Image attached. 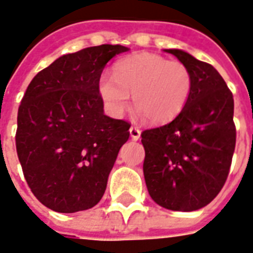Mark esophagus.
<instances>
[{
	"instance_id": "esophagus-1",
	"label": "esophagus",
	"mask_w": 253,
	"mask_h": 253,
	"mask_svg": "<svg viewBox=\"0 0 253 253\" xmlns=\"http://www.w3.org/2000/svg\"><path fill=\"white\" fill-rule=\"evenodd\" d=\"M129 132H130V137H132V140H138V138L141 137V130L137 128V126H130Z\"/></svg>"
}]
</instances>
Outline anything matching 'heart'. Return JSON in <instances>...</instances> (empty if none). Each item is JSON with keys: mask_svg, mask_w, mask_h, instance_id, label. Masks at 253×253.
<instances>
[{"mask_svg": "<svg viewBox=\"0 0 253 253\" xmlns=\"http://www.w3.org/2000/svg\"><path fill=\"white\" fill-rule=\"evenodd\" d=\"M191 92L193 74L186 64L150 52L119 60L113 75L104 72L99 79L100 97L111 115L121 116L133 93V105L154 124L179 115Z\"/></svg>", "mask_w": 253, "mask_h": 253, "instance_id": "obj_1", "label": "heart"}]
</instances>
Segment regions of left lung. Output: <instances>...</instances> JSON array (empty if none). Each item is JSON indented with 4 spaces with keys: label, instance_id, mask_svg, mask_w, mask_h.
Instances as JSON below:
<instances>
[{
    "label": "left lung",
    "instance_id": "obj_1",
    "mask_svg": "<svg viewBox=\"0 0 253 253\" xmlns=\"http://www.w3.org/2000/svg\"><path fill=\"white\" fill-rule=\"evenodd\" d=\"M193 74V92L173 121L141 133L150 197L173 211L207 206L226 183L236 144L234 97L216 70L182 50H165Z\"/></svg>",
    "mask_w": 253,
    "mask_h": 253
}]
</instances>
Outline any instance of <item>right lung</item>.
<instances>
[{
    "label": "right lung",
    "mask_w": 253,
    "mask_h": 253,
    "mask_svg": "<svg viewBox=\"0 0 253 253\" xmlns=\"http://www.w3.org/2000/svg\"><path fill=\"white\" fill-rule=\"evenodd\" d=\"M128 51L121 44L87 47L58 58L34 76L17 117L15 146L27 185L42 205L72 214L104 195L130 124L104 115L103 68Z\"/></svg>",
    "instance_id": "add662e5"
}]
</instances>
